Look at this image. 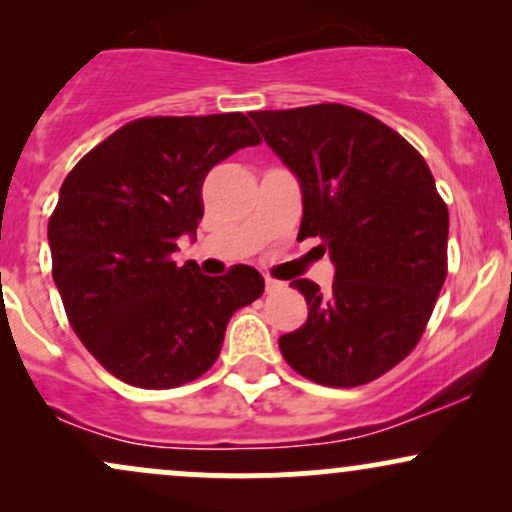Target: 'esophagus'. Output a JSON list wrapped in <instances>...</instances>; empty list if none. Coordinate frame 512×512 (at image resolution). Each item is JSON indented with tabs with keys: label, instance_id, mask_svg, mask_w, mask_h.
Segmentation results:
<instances>
[{
	"label": "esophagus",
	"instance_id": "obj_1",
	"mask_svg": "<svg viewBox=\"0 0 512 512\" xmlns=\"http://www.w3.org/2000/svg\"><path fill=\"white\" fill-rule=\"evenodd\" d=\"M281 289H284V284H281V281H276V279L264 281V291H267V293H276V291H281Z\"/></svg>",
	"mask_w": 512,
	"mask_h": 512
}]
</instances>
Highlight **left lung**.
Here are the masks:
<instances>
[{
    "mask_svg": "<svg viewBox=\"0 0 512 512\" xmlns=\"http://www.w3.org/2000/svg\"><path fill=\"white\" fill-rule=\"evenodd\" d=\"M250 117L301 185L298 240L320 236L334 264L330 293L291 281L308 320L281 334V354L313 383H370L414 349L448 274L450 221L436 180L407 139L349 105Z\"/></svg>",
    "mask_w": 512,
    "mask_h": 512,
    "instance_id": "left-lung-1",
    "label": "left lung"
}]
</instances>
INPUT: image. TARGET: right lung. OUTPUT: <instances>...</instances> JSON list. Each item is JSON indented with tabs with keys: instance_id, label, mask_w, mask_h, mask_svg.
<instances>
[{
	"instance_id": "right-lung-1",
	"label": "right lung",
	"mask_w": 512,
	"mask_h": 512,
	"mask_svg": "<svg viewBox=\"0 0 512 512\" xmlns=\"http://www.w3.org/2000/svg\"><path fill=\"white\" fill-rule=\"evenodd\" d=\"M260 134L243 113L144 117L76 163L48 223L52 279L69 325L122 383L170 390L219 358L231 315L262 296L257 269L204 276L178 264L195 238L202 185L216 163Z\"/></svg>"
}]
</instances>
